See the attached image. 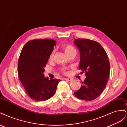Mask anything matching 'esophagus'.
Wrapping results in <instances>:
<instances>
[{
	"label": "esophagus",
	"instance_id": "1",
	"mask_svg": "<svg viewBox=\"0 0 127 127\" xmlns=\"http://www.w3.org/2000/svg\"><path fill=\"white\" fill-rule=\"evenodd\" d=\"M64 80H67V81H71V80H72V78H64Z\"/></svg>",
	"mask_w": 127,
	"mask_h": 127
}]
</instances>
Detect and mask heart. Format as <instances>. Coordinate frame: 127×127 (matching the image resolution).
<instances>
[{"label":"heart","mask_w":127,"mask_h":127,"mask_svg":"<svg viewBox=\"0 0 127 127\" xmlns=\"http://www.w3.org/2000/svg\"><path fill=\"white\" fill-rule=\"evenodd\" d=\"M63 49H64V52L66 53V54H68L69 53H70L72 51H76V50L75 49V48L73 47L72 45H69V44H63ZM53 57V53L50 56V58H52ZM63 71L64 72H65V70L64 69Z\"/></svg>","instance_id":"1"}]
</instances>
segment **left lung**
<instances>
[{
    "mask_svg": "<svg viewBox=\"0 0 127 127\" xmlns=\"http://www.w3.org/2000/svg\"><path fill=\"white\" fill-rule=\"evenodd\" d=\"M80 52L79 69L86 78L74 95L85 101H92L101 94L108 81L110 63L104 49L98 42L77 39L74 41ZM81 83V82H80Z\"/></svg>",
    "mask_w": 127,
    "mask_h": 127,
    "instance_id": "8db88e82",
    "label": "left lung"
}]
</instances>
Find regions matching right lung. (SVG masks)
<instances>
[{
  "instance_id": "add662e5",
  "label": "right lung",
  "mask_w": 127,
  "mask_h": 127,
  "mask_svg": "<svg viewBox=\"0 0 127 127\" xmlns=\"http://www.w3.org/2000/svg\"><path fill=\"white\" fill-rule=\"evenodd\" d=\"M56 42L44 39L29 41L23 48L18 63V75L27 94L35 101H44L55 95L60 79L45 77L44 67Z\"/></svg>"
}]
</instances>
